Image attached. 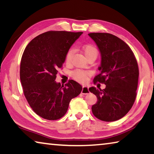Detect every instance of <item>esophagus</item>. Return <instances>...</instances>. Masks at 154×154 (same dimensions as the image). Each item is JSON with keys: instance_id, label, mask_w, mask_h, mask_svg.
<instances>
[{"instance_id": "34e87169", "label": "esophagus", "mask_w": 154, "mask_h": 154, "mask_svg": "<svg viewBox=\"0 0 154 154\" xmlns=\"http://www.w3.org/2000/svg\"><path fill=\"white\" fill-rule=\"evenodd\" d=\"M90 92L89 91V88L87 87V86H83V88H82V94H88Z\"/></svg>"}]
</instances>
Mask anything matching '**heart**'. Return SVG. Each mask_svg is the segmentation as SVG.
<instances>
[{
	"instance_id": "1",
	"label": "heart",
	"mask_w": 154,
	"mask_h": 154,
	"mask_svg": "<svg viewBox=\"0 0 154 154\" xmlns=\"http://www.w3.org/2000/svg\"><path fill=\"white\" fill-rule=\"evenodd\" d=\"M83 52L86 58H89L91 56H96L98 55V49L94 46L92 45H85L83 48ZM73 54V49H70L67 51L65 57V60L66 62H69L71 60V57ZM91 72L87 71H82V70H77V71L72 72V76L75 78V79L79 82H86L88 78L90 76Z\"/></svg>"
}]
</instances>
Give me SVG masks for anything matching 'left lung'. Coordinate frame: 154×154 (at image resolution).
I'll use <instances>...</instances> for the list:
<instances>
[{"mask_svg": "<svg viewBox=\"0 0 154 154\" xmlns=\"http://www.w3.org/2000/svg\"><path fill=\"white\" fill-rule=\"evenodd\" d=\"M98 46L101 55L100 74L94 82L106 85L105 89L89 88L97 97L92 106L96 118L113 122L123 118L132 108L136 98L139 67L133 52L127 44L109 33L88 34Z\"/></svg>", "mask_w": 154, "mask_h": 154, "instance_id": "1", "label": "left lung"}]
</instances>
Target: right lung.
<instances>
[{
    "mask_svg": "<svg viewBox=\"0 0 154 154\" xmlns=\"http://www.w3.org/2000/svg\"><path fill=\"white\" fill-rule=\"evenodd\" d=\"M82 32L48 31L36 36L25 48L20 63V80L26 98L35 113L48 120L66 114L72 98L82 87L74 80L65 86L56 82L58 68Z\"/></svg>",
    "mask_w": 154,
    "mask_h": 154,
    "instance_id": "1",
    "label": "right lung"
}]
</instances>
